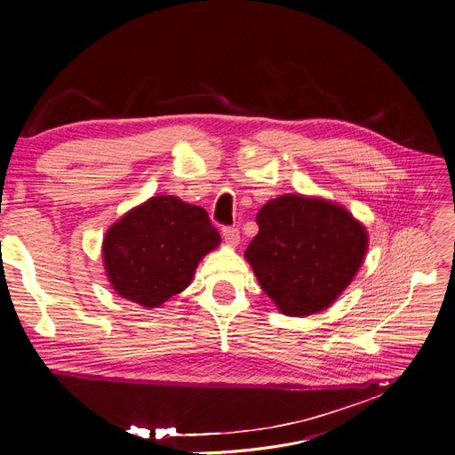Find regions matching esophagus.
Instances as JSON below:
<instances>
[{"label":"esophagus","instance_id":"1","mask_svg":"<svg viewBox=\"0 0 455 455\" xmlns=\"http://www.w3.org/2000/svg\"><path fill=\"white\" fill-rule=\"evenodd\" d=\"M222 235H224V241L229 246H237L239 241H241V235H239V229L237 228H224L222 229Z\"/></svg>","mask_w":455,"mask_h":455}]
</instances>
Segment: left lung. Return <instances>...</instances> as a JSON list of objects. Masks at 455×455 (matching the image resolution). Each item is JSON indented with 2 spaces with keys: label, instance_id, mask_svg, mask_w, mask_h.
Returning a JSON list of instances; mask_svg holds the SVG:
<instances>
[{
  "label": "left lung",
  "instance_id": "8db88e82",
  "mask_svg": "<svg viewBox=\"0 0 455 455\" xmlns=\"http://www.w3.org/2000/svg\"><path fill=\"white\" fill-rule=\"evenodd\" d=\"M258 235L244 251L256 279L288 316L324 311L363 266L368 231L323 197L284 194L261 206Z\"/></svg>",
  "mask_w": 455,
  "mask_h": 455
}]
</instances>
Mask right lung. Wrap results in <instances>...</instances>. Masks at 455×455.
I'll return each instance as SVG.
<instances>
[{
	"instance_id": "obj_1",
	"label": "right lung",
	"mask_w": 455,
	"mask_h": 455,
	"mask_svg": "<svg viewBox=\"0 0 455 455\" xmlns=\"http://www.w3.org/2000/svg\"><path fill=\"white\" fill-rule=\"evenodd\" d=\"M218 244L220 233L203 206L156 196L108 228L102 261L116 294L156 309L186 291L203 256Z\"/></svg>"
}]
</instances>
